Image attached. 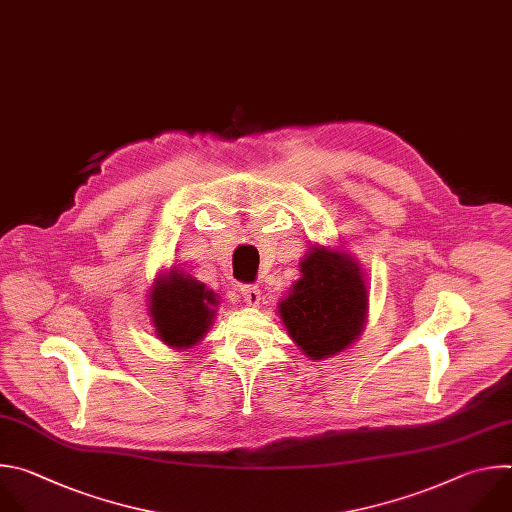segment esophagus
<instances>
[{"label":"esophagus","mask_w":512,"mask_h":512,"mask_svg":"<svg viewBox=\"0 0 512 512\" xmlns=\"http://www.w3.org/2000/svg\"><path fill=\"white\" fill-rule=\"evenodd\" d=\"M242 298L246 300L248 306H258L260 304V290H258V286H242Z\"/></svg>","instance_id":"1"}]
</instances>
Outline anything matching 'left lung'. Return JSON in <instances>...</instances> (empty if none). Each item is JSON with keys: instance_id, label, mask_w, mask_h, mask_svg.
I'll return each instance as SVG.
<instances>
[{"instance_id": "8db88e82", "label": "left lung", "mask_w": 512, "mask_h": 512, "mask_svg": "<svg viewBox=\"0 0 512 512\" xmlns=\"http://www.w3.org/2000/svg\"><path fill=\"white\" fill-rule=\"evenodd\" d=\"M300 278L278 302L288 337L313 361L347 351L363 333L369 311L365 274L341 246L313 244L298 264Z\"/></svg>"}]
</instances>
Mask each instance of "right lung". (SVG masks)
Masks as SVG:
<instances>
[{"label": "right lung", "mask_w": 512, "mask_h": 512, "mask_svg": "<svg viewBox=\"0 0 512 512\" xmlns=\"http://www.w3.org/2000/svg\"><path fill=\"white\" fill-rule=\"evenodd\" d=\"M220 296L177 268L155 278L149 292V317L155 335L171 349L195 347L216 319Z\"/></svg>", "instance_id": "obj_1"}]
</instances>
